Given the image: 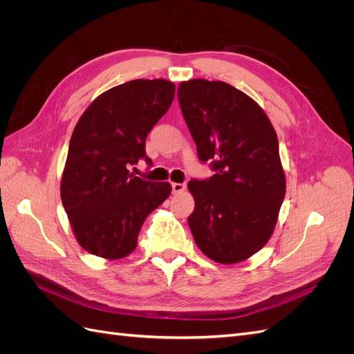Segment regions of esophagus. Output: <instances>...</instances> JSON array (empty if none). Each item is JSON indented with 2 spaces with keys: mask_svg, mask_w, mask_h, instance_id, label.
I'll return each instance as SVG.
<instances>
[{
  "mask_svg": "<svg viewBox=\"0 0 354 354\" xmlns=\"http://www.w3.org/2000/svg\"><path fill=\"white\" fill-rule=\"evenodd\" d=\"M171 187H173V194L174 195H178V194H181V192L186 190V185L185 183H173V185H171Z\"/></svg>",
  "mask_w": 354,
  "mask_h": 354,
  "instance_id": "1",
  "label": "esophagus"
}]
</instances>
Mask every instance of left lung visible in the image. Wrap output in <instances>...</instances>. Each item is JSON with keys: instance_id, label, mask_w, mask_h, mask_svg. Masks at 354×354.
Here are the masks:
<instances>
[{"instance_id": "8db88e82", "label": "left lung", "mask_w": 354, "mask_h": 354, "mask_svg": "<svg viewBox=\"0 0 354 354\" xmlns=\"http://www.w3.org/2000/svg\"><path fill=\"white\" fill-rule=\"evenodd\" d=\"M177 97L198 158L214 171L187 185L192 234L211 260L243 261L270 239L285 198L277 136L260 106L230 84L190 80Z\"/></svg>"}]
</instances>
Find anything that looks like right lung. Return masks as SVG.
<instances>
[{
  "mask_svg": "<svg viewBox=\"0 0 354 354\" xmlns=\"http://www.w3.org/2000/svg\"><path fill=\"white\" fill-rule=\"evenodd\" d=\"M176 87L167 80H133L99 95L71 137L60 195L85 251L116 260L131 254L146 217L171 194L130 173L145 159L146 137L165 115Z\"/></svg>",
  "mask_w": 354,
  "mask_h": 354,
  "instance_id": "1",
  "label": "right lung"
}]
</instances>
